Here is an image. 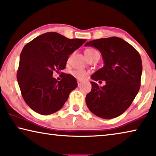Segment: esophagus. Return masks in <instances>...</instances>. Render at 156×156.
Wrapping results in <instances>:
<instances>
[{
  "instance_id": "34e87169",
  "label": "esophagus",
  "mask_w": 156,
  "mask_h": 156,
  "mask_svg": "<svg viewBox=\"0 0 156 156\" xmlns=\"http://www.w3.org/2000/svg\"><path fill=\"white\" fill-rule=\"evenodd\" d=\"M82 84H83L82 82H80V81L78 80V87H79V86H80L81 85H82Z\"/></svg>"
}]
</instances>
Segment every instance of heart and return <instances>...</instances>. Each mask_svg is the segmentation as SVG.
I'll return each instance as SVG.
<instances>
[{
	"mask_svg": "<svg viewBox=\"0 0 156 156\" xmlns=\"http://www.w3.org/2000/svg\"><path fill=\"white\" fill-rule=\"evenodd\" d=\"M96 52L97 51L94 50V48H87L85 50V54L89 60V59H90L91 57L94 55V54L96 53ZM72 73V76L73 77H75L76 78H77L78 80H83L84 79H85L88 74L87 71L84 70H75L72 71V73Z\"/></svg>",
	"mask_w": 156,
	"mask_h": 156,
	"instance_id": "heart-1",
	"label": "heart"
}]
</instances>
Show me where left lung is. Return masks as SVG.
<instances>
[{"label": "left lung", "instance_id": "8db88e82", "mask_svg": "<svg viewBox=\"0 0 156 156\" xmlns=\"http://www.w3.org/2000/svg\"><path fill=\"white\" fill-rule=\"evenodd\" d=\"M85 46L99 50L104 61L103 67L91 76L94 81L90 82L92 87L85 98L89 110L105 119L119 117L130 107L140 90L142 71L140 53L117 37L90 41ZM100 80L106 82L103 87L95 83Z\"/></svg>", "mask_w": 156, "mask_h": 156}]
</instances>
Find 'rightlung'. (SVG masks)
Here are the masks:
<instances>
[{"label": "right lung", "instance_id": "obj_1", "mask_svg": "<svg viewBox=\"0 0 156 156\" xmlns=\"http://www.w3.org/2000/svg\"><path fill=\"white\" fill-rule=\"evenodd\" d=\"M85 41L48 32L25 45L16 78L23 100L34 112L51 115L63 107L78 83L72 75L62 72L63 77L58 81L53 72L65 69L69 55Z\"/></svg>", "mask_w": 156, "mask_h": 156}]
</instances>
